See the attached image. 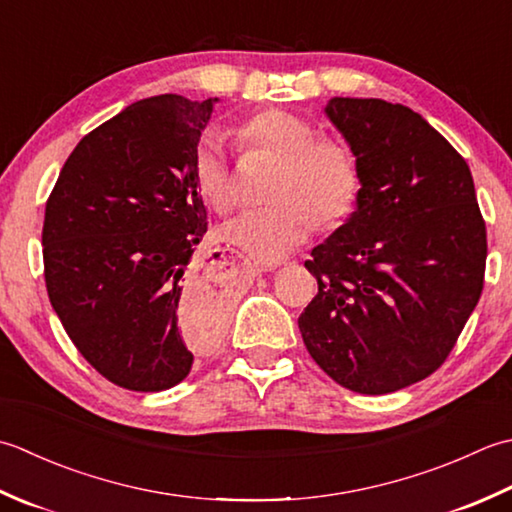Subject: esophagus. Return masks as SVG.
Wrapping results in <instances>:
<instances>
[{
	"label": "esophagus",
	"instance_id": "obj_1",
	"mask_svg": "<svg viewBox=\"0 0 512 512\" xmlns=\"http://www.w3.org/2000/svg\"><path fill=\"white\" fill-rule=\"evenodd\" d=\"M263 271H271V267L269 269L267 267H247V274H252V276L263 274Z\"/></svg>",
	"mask_w": 512,
	"mask_h": 512
}]
</instances>
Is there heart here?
<instances>
[{
    "instance_id": "1",
    "label": "heart",
    "mask_w": 512,
    "mask_h": 512,
    "mask_svg": "<svg viewBox=\"0 0 512 512\" xmlns=\"http://www.w3.org/2000/svg\"><path fill=\"white\" fill-rule=\"evenodd\" d=\"M245 152L276 161L263 210L238 214L221 227V238L260 265H276L307 241L314 227H333L356 205L360 172L353 152L340 139L316 134L300 114L267 108L236 125ZM198 194L216 212L236 205L232 159L223 139L205 132L192 150Z\"/></svg>"
}]
</instances>
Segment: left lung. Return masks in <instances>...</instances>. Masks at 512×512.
Masks as SVG:
<instances>
[{
	"instance_id": "1",
	"label": "left lung",
	"mask_w": 512,
	"mask_h": 512,
	"mask_svg": "<svg viewBox=\"0 0 512 512\" xmlns=\"http://www.w3.org/2000/svg\"><path fill=\"white\" fill-rule=\"evenodd\" d=\"M325 114L360 172L356 212L305 267L318 294L298 318L340 387L382 395L442 367L484 287L486 223L471 170L420 114L333 97Z\"/></svg>"
}]
</instances>
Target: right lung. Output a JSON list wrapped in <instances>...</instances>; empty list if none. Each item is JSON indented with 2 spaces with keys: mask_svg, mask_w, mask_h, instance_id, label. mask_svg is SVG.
<instances>
[{
  "mask_svg": "<svg viewBox=\"0 0 512 512\" xmlns=\"http://www.w3.org/2000/svg\"><path fill=\"white\" fill-rule=\"evenodd\" d=\"M216 101L132 103L77 143L48 196L50 305L81 356L117 387H174L198 338L225 325L227 291L187 276L207 232L192 150Z\"/></svg>",
  "mask_w": 512,
  "mask_h": 512,
  "instance_id": "add662e5",
  "label": "right lung"
}]
</instances>
